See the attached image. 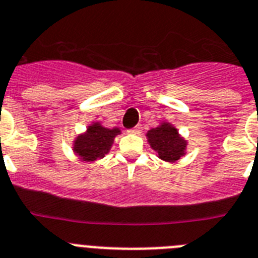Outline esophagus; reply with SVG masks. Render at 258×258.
Listing matches in <instances>:
<instances>
[{
    "mask_svg": "<svg viewBox=\"0 0 258 258\" xmlns=\"http://www.w3.org/2000/svg\"><path fill=\"white\" fill-rule=\"evenodd\" d=\"M141 131H142V125H137V126H134L133 129H131V133H134V134H140Z\"/></svg>",
    "mask_w": 258,
    "mask_h": 258,
    "instance_id": "obj_1",
    "label": "esophagus"
}]
</instances>
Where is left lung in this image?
Segmentation results:
<instances>
[{
  "mask_svg": "<svg viewBox=\"0 0 258 258\" xmlns=\"http://www.w3.org/2000/svg\"><path fill=\"white\" fill-rule=\"evenodd\" d=\"M146 137L151 149L155 150L158 156L164 162H177L181 156L185 155L186 141L169 122H162L159 126L150 129Z\"/></svg>",
  "mask_w": 258,
  "mask_h": 258,
  "instance_id": "8db88e82",
  "label": "left lung"
}]
</instances>
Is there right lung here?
<instances>
[{
    "label": "right lung",
    "instance_id": "obj_1",
    "mask_svg": "<svg viewBox=\"0 0 258 258\" xmlns=\"http://www.w3.org/2000/svg\"><path fill=\"white\" fill-rule=\"evenodd\" d=\"M118 127L108 129L94 122L87 127L83 134H79L73 144V151L79 156L83 162H95L96 159L104 158L105 154L111 150L114 137L120 134Z\"/></svg>",
    "mask_w": 258,
    "mask_h": 258
}]
</instances>
